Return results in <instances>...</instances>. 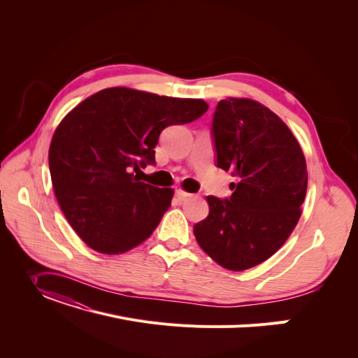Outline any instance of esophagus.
<instances>
[{"mask_svg":"<svg viewBox=\"0 0 358 358\" xmlns=\"http://www.w3.org/2000/svg\"><path fill=\"white\" fill-rule=\"evenodd\" d=\"M176 194H177V197H178V200H185L187 197H190L192 194L190 193H187V192H184L181 187H177L176 189Z\"/></svg>","mask_w":358,"mask_h":358,"instance_id":"34e87169","label":"esophagus"}]
</instances>
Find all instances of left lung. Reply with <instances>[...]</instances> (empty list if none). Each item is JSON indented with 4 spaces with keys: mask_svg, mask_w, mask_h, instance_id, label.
<instances>
[{
    "mask_svg": "<svg viewBox=\"0 0 358 358\" xmlns=\"http://www.w3.org/2000/svg\"><path fill=\"white\" fill-rule=\"evenodd\" d=\"M216 165L236 182L229 199L208 196L209 216L194 224L200 248L219 266L261 264L293 232L308 189L305 155L275 113L248 99L220 100L212 122Z\"/></svg>",
    "mask_w": 358,
    "mask_h": 358,
    "instance_id": "1",
    "label": "left lung"
}]
</instances>
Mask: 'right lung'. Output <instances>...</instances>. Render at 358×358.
<instances>
[{
    "label": "right lung",
    "mask_w": 358,
    "mask_h": 358,
    "mask_svg": "<svg viewBox=\"0 0 358 358\" xmlns=\"http://www.w3.org/2000/svg\"><path fill=\"white\" fill-rule=\"evenodd\" d=\"M208 108L203 100L115 87L68 113L52 138L49 169L56 200L90 248L116 255L152 235L174 192L131 171L155 164L165 127L190 123Z\"/></svg>",
    "instance_id": "obj_1"
}]
</instances>
